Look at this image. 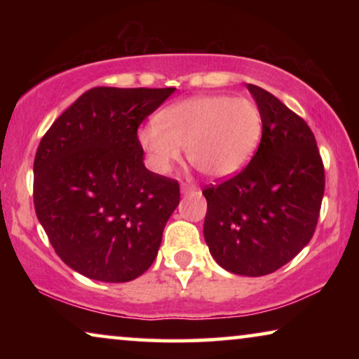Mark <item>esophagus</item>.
<instances>
[{
    "instance_id": "34e87169",
    "label": "esophagus",
    "mask_w": 359,
    "mask_h": 359,
    "mask_svg": "<svg viewBox=\"0 0 359 359\" xmlns=\"http://www.w3.org/2000/svg\"><path fill=\"white\" fill-rule=\"evenodd\" d=\"M196 191H198V188H196V186H193V184H181V194L188 196V194L196 193Z\"/></svg>"
}]
</instances>
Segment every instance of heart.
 I'll return each mask as SVG.
<instances>
[{"mask_svg":"<svg viewBox=\"0 0 359 359\" xmlns=\"http://www.w3.org/2000/svg\"><path fill=\"white\" fill-rule=\"evenodd\" d=\"M263 134L262 111L247 97L199 95L173 102L144 126L137 140L147 165L156 175H170L186 158L208 178L238 173L252 160Z\"/></svg>","mask_w":359,"mask_h":359,"instance_id":"obj_1","label":"heart"}]
</instances>
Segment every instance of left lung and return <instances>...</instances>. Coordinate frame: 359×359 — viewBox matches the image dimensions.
Masks as SVG:
<instances>
[{
  "mask_svg": "<svg viewBox=\"0 0 359 359\" xmlns=\"http://www.w3.org/2000/svg\"><path fill=\"white\" fill-rule=\"evenodd\" d=\"M263 134L247 168L203 191L204 240L220 266L264 276L311 242L325 189L323 163L306 121L263 88L248 85Z\"/></svg>",
  "mask_w": 359,
  "mask_h": 359,
  "instance_id": "1",
  "label": "left lung"
}]
</instances>
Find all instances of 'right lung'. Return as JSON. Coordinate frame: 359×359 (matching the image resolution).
Masks as SVG:
<instances>
[{
  "instance_id": "1",
  "label": "right lung",
  "mask_w": 359,
  "mask_h": 359,
  "mask_svg": "<svg viewBox=\"0 0 359 359\" xmlns=\"http://www.w3.org/2000/svg\"><path fill=\"white\" fill-rule=\"evenodd\" d=\"M176 88H93L53 122L34 160V205L62 262L127 283L155 262L178 181L145 168L137 129Z\"/></svg>"
}]
</instances>
